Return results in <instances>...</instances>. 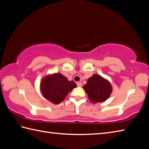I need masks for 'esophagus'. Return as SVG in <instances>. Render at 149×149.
I'll use <instances>...</instances> for the list:
<instances>
[{
	"mask_svg": "<svg viewBox=\"0 0 149 149\" xmlns=\"http://www.w3.org/2000/svg\"><path fill=\"white\" fill-rule=\"evenodd\" d=\"M77 86L81 87V86H82V83H81V82H78V83H77Z\"/></svg>",
	"mask_w": 149,
	"mask_h": 149,
	"instance_id": "1",
	"label": "esophagus"
}]
</instances>
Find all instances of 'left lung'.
<instances>
[{
	"label": "left lung",
	"mask_w": 149,
	"mask_h": 149,
	"mask_svg": "<svg viewBox=\"0 0 149 149\" xmlns=\"http://www.w3.org/2000/svg\"><path fill=\"white\" fill-rule=\"evenodd\" d=\"M83 89L93 103L104 102L108 99L112 91L109 82L97 74H93L88 79Z\"/></svg>",
	"instance_id": "1"
}]
</instances>
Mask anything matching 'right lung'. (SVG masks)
Segmentation results:
<instances>
[{
	"label": "right lung",
	"mask_w": 149,
	"mask_h": 149,
	"mask_svg": "<svg viewBox=\"0 0 149 149\" xmlns=\"http://www.w3.org/2000/svg\"><path fill=\"white\" fill-rule=\"evenodd\" d=\"M74 81H69L64 75L57 73L44 77L40 84L43 96L53 104L64 100L70 91L76 88Z\"/></svg>",
	"instance_id": "add662e5"
}]
</instances>
